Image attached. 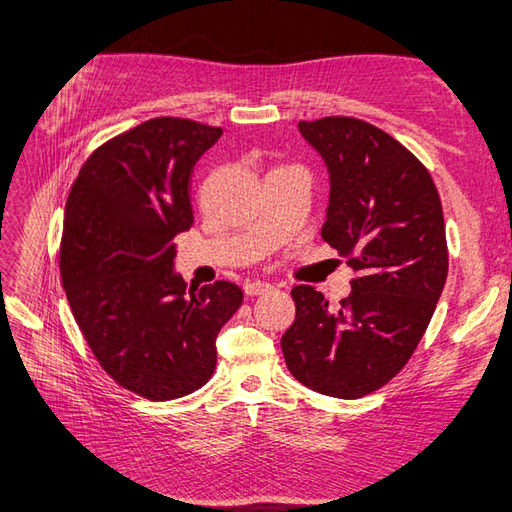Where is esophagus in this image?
<instances>
[{"label":"esophagus","instance_id":"34e87169","mask_svg":"<svg viewBox=\"0 0 512 512\" xmlns=\"http://www.w3.org/2000/svg\"><path fill=\"white\" fill-rule=\"evenodd\" d=\"M275 288L270 284H264V281H248L244 284V292L248 297H259V295H268V292H273Z\"/></svg>","mask_w":512,"mask_h":512}]
</instances>
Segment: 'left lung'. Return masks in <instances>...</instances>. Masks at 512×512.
Returning <instances> with one entry per match:
<instances>
[{
	"label": "left lung",
	"mask_w": 512,
	"mask_h": 512,
	"mask_svg": "<svg viewBox=\"0 0 512 512\" xmlns=\"http://www.w3.org/2000/svg\"><path fill=\"white\" fill-rule=\"evenodd\" d=\"M330 176L321 235L356 277L339 308L295 286L297 317L281 336L301 385L361 398L394 378L416 350L447 281L440 195L429 171L383 129L330 116L299 123Z\"/></svg>",
	"instance_id": "obj_1"
}]
</instances>
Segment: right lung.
<instances>
[{"mask_svg":"<svg viewBox=\"0 0 512 512\" xmlns=\"http://www.w3.org/2000/svg\"><path fill=\"white\" fill-rule=\"evenodd\" d=\"M220 136L151 118L96 149L65 204L70 310L105 372L149 400L182 398L213 376L217 334L244 299L231 281L189 288L173 264V237L193 224V167Z\"/></svg>","mask_w":512,"mask_h":512,"instance_id":"right-lung-1","label":"right lung"}]
</instances>
